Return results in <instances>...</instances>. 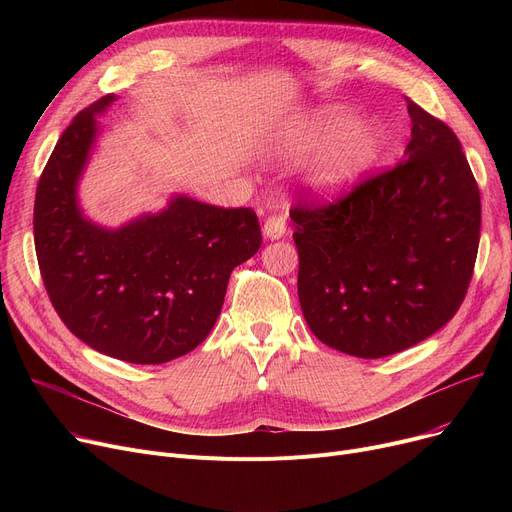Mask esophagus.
<instances>
[{
    "instance_id": "34e87169",
    "label": "esophagus",
    "mask_w": 512,
    "mask_h": 512,
    "mask_svg": "<svg viewBox=\"0 0 512 512\" xmlns=\"http://www.w3.org/2000/svg\"><path fill=\"white\" fill-rule=\"evenodd\" d=\"M284 234H286V218H284V215L274 213V215H270V218H267V220L263 222V236H265V238L278 240V238H282Z\"/></svg>"
}]
</instances>
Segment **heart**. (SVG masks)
<instances>
[{"mask_svg": "<svg viewBox=\"0 0 512 512\" xmlns=\"http://www.w3.org/2000/svg\"><path fill=\"white\" fill-rule=\"evenodd\" d=\"M328 147L332 149L313 174V184L321 195L338 197L378 166L386 151V132L375 122L355 124L353 114L328 110L301 122L284 139L292 157H309Z\"/></svg>", "mask_w": 512, "mask_h": 512, "instance_id": "heart-1", "label": "heart"}]
</instances>
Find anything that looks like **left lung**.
<instances>
[{"label": "left lung", "mask_w": 512, "mask_h": 512, "mask_svg": "<svg viewBox=\"0 0 512 512\" xmlns=\"http://www.w3.org/2000/svg\"><path fill=\"white\" fill-rule=\"evenodd\" d=\"M405 159L334 201L290 207L299 301L336 351L380 359L438 332L465 301L481 199L452 128L407 97Z\"/></svg>", "instance_id": "1"}]
</instances>
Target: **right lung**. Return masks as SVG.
I'll return each instance as SVG.
<instances>
[{
	"mask_svg": "<svg viewBox=\"0 0 512 512\" xmlns=\"http://www.w3.org/2000/svg\"><path fill=\"white\" fill-rule=\"evenodd\" d=\"M114 99L78 112L49 155L35 195V251L49 301L76 338L107 357L157 365L207 338L232 270L261 247V228L251 207L188 197L120 230L87 222L76 182L95 141V116Z\"/></svg>",
	"mask_w": 512,
	"mask_h": 512,
	"instance_id": "obj_1",
	"label": "right lung"
}]
</instances>
